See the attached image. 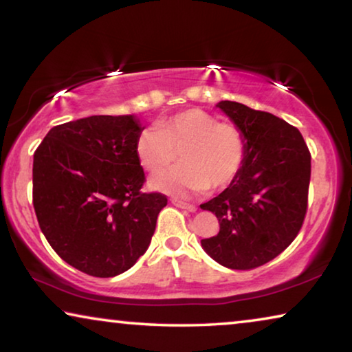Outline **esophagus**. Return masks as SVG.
<instances>
[{
  "mask_svg": "<svg viewBox=\"0 0 352 352\" xmlns=\"http://www.w3.org/2000/svg\"><path fill=\"white\" fill-rule=\"evenodd\" d=\"M172 205L182 208V210H186L189 212H194L195 210H197L195 205H190V204H186V201H182V200H177V199H172Z\"/></svg>",
  "mask_w": 352,
  "mask_h": 352,
  "instance_id": "obj_1",
  "label": "esophagus"
}]
</instances>
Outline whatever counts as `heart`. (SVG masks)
<instances>
[{"mask_svg": "<svg viewBox=\"0 0 352 352\" xmlns=\"http://www.w3.org/2000/svg\"><path fill=\"white\" fill-rule=\"evenodd\" d=\"M245 144L234 124L216 121L200 109H188L158 121L155 130H142L135 142L140 164L160 172L175 162L182 164L152 177L153 189L178 197L223 188L237 175Z\"/></svg>", "mask_w": 352, "mask_h": 352, "instance_id": "1", "label": "heart"}]
</instances>
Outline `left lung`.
<instances>
[{
	"mask_svg": "<svg viewBox=\"0 0 352 352\" xmlns=\"http://www.w3.org/2000/svg\"><path fill=\"white\" fill-rule=\"evenodd\" d=\"M243 136L242 168L223 192L200 205L216 214L220 230L201 247L233 270L275 259L300 233L307 211L311 152L296 127L272 113L222 100Z\"/></svg>",
	"mask_w": 352,
	"mask_h": 352,
	"instance_id": "obj_1",
	"label": "left lung"
}]
</instances>
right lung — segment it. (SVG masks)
I'll list each match as a JSON object with an SVG mask.
<instances>
[{"label": "right lung", "mask_w": 352, "mask_h": 352, "mask_svg": "<svg viewBox=\"0 0 352 352\" xmlns=\"http://www.w3.org/2000/svg\"><path fill=\"white\" fill-rule=\"evenodd\" d=\"M133 115H98L52 127L34 153L32 204L60 258L90 276L129 270L151 243L168 197L142 192Z\"/></svg>", "instance_id": "obj_1"}]
</instances>
